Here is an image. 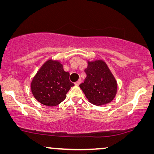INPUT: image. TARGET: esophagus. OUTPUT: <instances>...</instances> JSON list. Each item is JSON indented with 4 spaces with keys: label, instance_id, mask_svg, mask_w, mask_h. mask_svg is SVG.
<instances>
[{
    "label": "esophagus",
    "instance_id": "34e87169",
    "mask_svg": "<svg viewBox=\"0 0 154 154\" xmlns=\"http://www.w3.org/2000/svg\"><path fill=\"white\" fill-rule=\"evenodd\" d=\"M81 79H79V81L75 82V83L74 84H75V85H77V86H78V85H79L80 84H81Z\"/></svg>",
    "mask_w": 154,
    "mask_h": 154
}]
</instances>
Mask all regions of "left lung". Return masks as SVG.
<instances>
[{
	"label": "left lung",
	"mask_w": 154,
	"mask_h": 154,
	"mask_svg": "<svg viewBox=\"0 0 154 154\" xmlns=\"http://www.w3.org/2000/svg\"><path fill=\"white\" fill-rule=\"evenodd\" d=\"M85 71L87 76L79 86L88 101L96 106L110 103L117 93V81L106 62L88 61Z\"/></svg>",
	"instance_id": "8db88e82"
}]
</instances>
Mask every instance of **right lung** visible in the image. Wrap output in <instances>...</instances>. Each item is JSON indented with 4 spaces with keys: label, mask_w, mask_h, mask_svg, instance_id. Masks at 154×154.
<instances>
[{
    "label": "right lung",
    "mask_w": 154,
    "mask_h": 154,
    "mask_svg": "<svg viewBox=\"0 0 154 154\" xmlns=\"http://www.w3.org/2000/svg\"><path fill=\"white\" fill-rule=\"evenodd\" d=\"M69 73L58 60H48L42 65L31 83V90L38 102L48 106H57L66 97L74 84L69 80Z\"/></svg>",
    "instance_id": "1"
}]
</instances>
